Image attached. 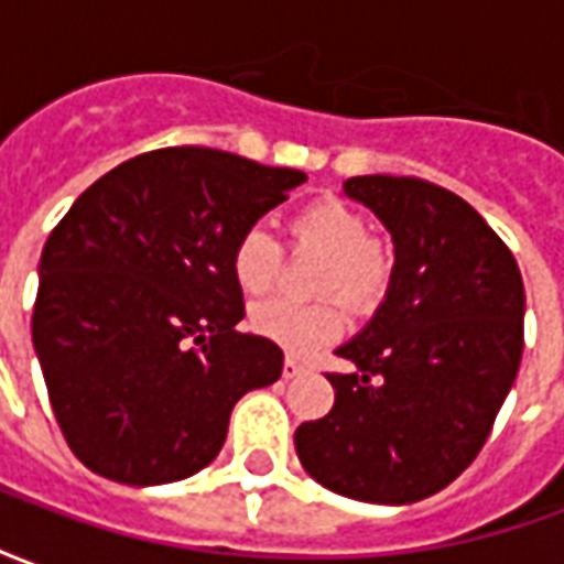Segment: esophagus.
<instances>
[{
    "instance_id": "esophagus-1",
    "label": "esophagus",
    "mask_w": 564,
    "mask_h": 564,
    "mask_svg": "<svg viewBox=\"0 0 564 564\" xmlns=\"http://www.w3.org/2000/svg\"><path fill=\"white\" fill-rule=\"evenodd\" d=\"M299 375H305V366H302L299 359H293V356H286V359H283V378L293 380L299 378Z\"/></svg>"
}]
</instances>
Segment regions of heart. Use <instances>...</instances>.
<instances>
[{"instance_id":"heart-1","label":"heart","mask_w":564,"mask_h":564,"mask_svg":"<svg viewBox=\"0 0 564 564\" xmlns=\"http://www.w3.org/2000/svg\"><path fill=\"white\" fill-rule=\"evenodd\" d=\"M290 241L326 257L314 293L338 295L356 314H368L390 290L395 257L390 245L371 235L366 214L338 198H319L290 220ZM283 247L265 226H247L232 247L235 283L247 295L269 293L281 274ZM250 326L265 341L293 356L317 354L344 329V307L337 299L290 302L269 299L250 311Z\"/></svg>"}]
</instances>
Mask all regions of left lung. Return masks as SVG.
Wrapping results in <instances>:
<instances>
[{
  "label": "left lung",
  "mask_w": 564,
  "mask_h": 564,
  "mask_svg": "<svg viewBox=\"0 0 564 564\" xmlns=\"http://www.w3.org/2000/svg\"><path fill=\"white\" fill-rule=\"evenodd\" d=\"M344 193L392 232L383 305L326 375L335 404L295 429L305 471L338 496L411 505L453 484L484 449L522 359L517 259L477 210L423 177L362 174Z\"/></svg>",
  "instance_id": "8db88e82"
}]
</instances>
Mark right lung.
Listing matches in <instances>:
<instances>
[{
    "label": "right lung",
    "mask_w": 564,
    "mask_h": 564,
    "mask_svg": "<svg viewBox=\"0 0 564 564\" xmlns=\"http://www.w3.org/2000/svg\"><path fill=\"white\" fill-rule=\"evenodd\" d=\"M307 174L162 148L87 186L47 238L32 344L63 437L90 471L156 486L220 453L235 402L281 378L245 317L232 247Z\"/></svg>",
    "instance_id": "right-lung-1"
}]
</instances>
